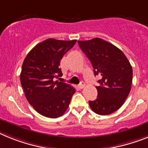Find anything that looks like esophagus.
<instances>
[{"instance_id":"obj_1","label":"esophagus","mask_w":148,"mask_h":148,"mask_svg":"<svg viewBox=\"0 0 148 148\" xmlns=\"http://www.w3.org/2000/svg\"><path fill=\"white\" fill-rule=\"evenodd\" d=\"M84 86H85V84H84V82H81V83H80V84H79V86H78V88L81 89H83V88H84Z\"/></svg>"}]
</instances>
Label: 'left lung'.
Here are the masks:
<instances>
[{"mask_svg": "<svg viewBox=\"0 0 148 148\" xmlns=\"http://www.w3.org/2000/svg\"><path fill=\"white\" fill-rule=\"evenodd\" d=\"M77 42L91 62L95 76L101 77L100 85L95 87L97 99L89 101V106L99 115L112 114L122 106L131 90V64L122 51L101 38Z\"/></svg>", "mask_w": 148, "mask_h": 148, "instance_id": "obj_1", "label": "left lung"}]
</instances>
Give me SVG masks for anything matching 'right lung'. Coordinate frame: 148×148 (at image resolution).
Segmentation results:
<instances>
[{
  "instance_id": "1",
  "label": "right lung",
  "mask_w": 148,
  "mask_h": 148,
  "mask_svg": "<svg viewBox=\"0 0 148 148\" xmlns=\"http://www.w3.org/2000/svg\"><path fill=\"white\" fill-rule=\"evenodd\" d=\"M76 42L47 39L30 51L23 62L20 80L25 95L30 105L43 116H62L76 92L69 84L55 81L62 76L61 59Z\"/></svg>"
}]
</instances>
